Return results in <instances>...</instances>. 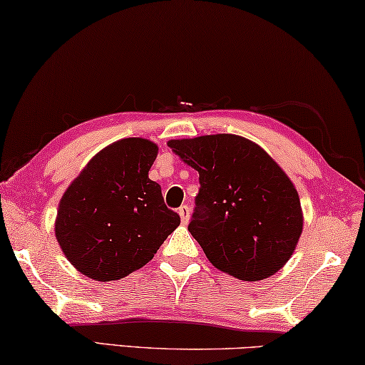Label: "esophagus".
<instances>
[{
  "instance_id": "esophagus-1",
  "label": "esophagus",
  "mask_w": 365,
  "mask_h": 365,
  "mask_svg": "<svg viewBox=\"0 0 365 365\" xmlns=\"http://www.w3.org/2000/svg\"><path fill=\"white\" fill-rule=\"evenodd\" d=\"M178 214H180L182 224H188V219H190V206H188V205H182L180 207H178Z\"/></svg>"
}]
</instances>
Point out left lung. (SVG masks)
Masks as SVG:
<instances>
[{"mask_svg":"<svg viewBox=\"0 0 365 365\" xmlns=\"http://www.w3.org/2000/svg\"><path fill=\"white\" fill-rule=\"evenodd\" d=\"M200 173L188 230L210 262L244 281L281 269L302 234L297 190L258 144L235 135L169 141Z\"/></svg>","mask_w":365,"mask_h":365,"instance_id":"8db88e82","label":"left lung"}]
</instances>
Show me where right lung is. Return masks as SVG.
Returning a JSON list of instances; mask_svg holds the SVG:
<instances>
[{"mask_svg": "<svg viewBox=\"0 0 365 365\" xmlns=\"http://www.w3.org/2000/svg\"><path fill=\"white\" fill-rule=\"evenodd\" d=\"M158 146L125 138L89 160L58 207L55 234L79 273L117 281L140 269L180 224L148 177Z\"/></svg>", "mask_w": 365, "mask_h": 365, "instance_id": "1", "label": "right lung"}]
</instances>
